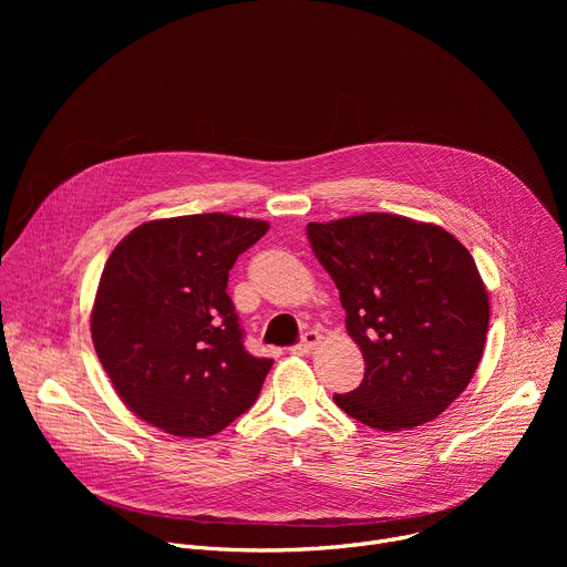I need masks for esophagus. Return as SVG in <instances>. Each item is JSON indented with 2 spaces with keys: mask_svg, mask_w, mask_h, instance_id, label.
Masks as SVG:
<instances>
[{
  "mask_svg": "<svg viewBox=\"0 0 567 567\" xmlns=\"http://www.w3.org/2000/svg\"><path fill=\"white\" fill-rule=\"evenodd\" d=\"M318 341H320V334L313 332V330H309V332L302 334V341H300L298 346L289 348V352H291V354H307V352H311V350L318 346Z\"/></svg>",
  "mask_w": 567,
  "mask_h": 567,
  "instance_id": "obj_1",
  "label": "esophagus"
}]
</instances>
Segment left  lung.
Masks as SVG:
<instances>
[{
  "label": "left lung",
  "mask_w": 567,
  "mask_h": 567,
  "mask_svg": "<svg viewBox=\"0 0 567 567\" xmlns=\"http://www.w3.org/2000/svg\"><path fill=\"white\" fill-rule=\"evenodd\" d=\"M307 237L365 361L361 385L334 394L337 406L388 433L442 415L475 374L489 328L466 247L442 226L390 213L311 221Z\"/></svg>",
  "instance_id": "left-lung-1"
}]
</instances>
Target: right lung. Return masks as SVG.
<instances>
[{
	"instance_id": "add662e5",
	"label": "right lung",
	"mask_w": 567,
	"mask_h": 567,
	"mask_svg": "<svg viewBox=\"0 0 567 567\" xmlns=\"http://www.w3.org/2000/svg\"><path fill=\"white\" fill-rule=\"evenodd\" d=\"M267 221L224 213L154 219L112 251L92 309L96 354L125 406L177 437H208L247 413L271 359L247 352L226 293Z\"/></svg>"
}]
</instances>
